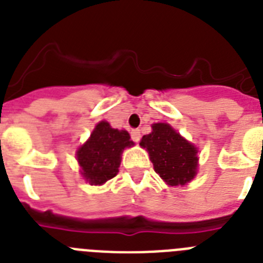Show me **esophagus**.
Listing matches in <instances>:
<instances>
[{"label": "esophagus", "instance_id": "34e87169", "mask_svg": "<svg viewBox=\"0 0 263 263\" xmlns=\"http://www.w3.org/2000/svg\"><path fill=\"white\" fill-rule=\"evenodd\" d=\"M130 136H132V139H133L134 142H138L139 138H141V132H139L138 129H134V130H132Z\"/></svg>", "mask_w": 263, "mask_h": 263}]
</instances>
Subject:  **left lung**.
Listing matches in <instances>:
<instances>
[{
  "label": "left lung",
  "instance_id": "1",
  "mask_svg": "<svg viewBox=\"0 0 263 263\" xmlns=\"http://www.w3.org/2000/svg\"><path fill=\"white\" fill-rule=\"evenodd\" d=\"M139 145L146 148L155 173L168 185H185L197 173V148L164 122L152 125Z\"/></svg>",
  "mask_w": 263,
  "mask_h": 263
}]
</instances>
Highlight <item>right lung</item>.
<instances>
[{"instance_id": "1", "label": "right lung", "mask_w": 263, "mask_h": 263, "mask_svg": "<svg viewBox=\"0 0 263 263\" xmlns=\"http://www.w3.org/2000/svg\"><path fill=\"white\" fill-rule=\"evenodd\" d=\"M134 146L126 130L113 129L106 121L96 125L84 145L76 152L81 175L90 185H101L118 174L121 154Z\"/></svg>"}]
</instances>
